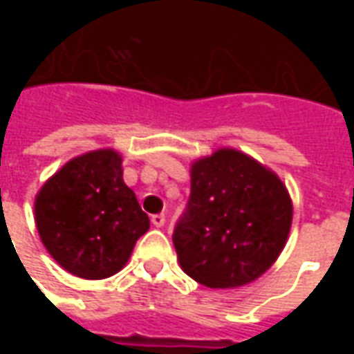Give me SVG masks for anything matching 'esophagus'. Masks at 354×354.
<instances>
[{
    "instance_id": "1",
    "label": "esophagus",
    "mask_w": 354,
    "mask_h": 354,
    "mask_svg": "<svg viewBox=\"0 0 354 354\" xmlns=\"http://www.w3.org/2000/svg\"><path fill=\"white\" fill-rule=\"evenodd\" d=\"M165 220H167V218H165V214L151 216V223H153L155 227H162V225H165Z\"/></svg>"
}]
</instances>
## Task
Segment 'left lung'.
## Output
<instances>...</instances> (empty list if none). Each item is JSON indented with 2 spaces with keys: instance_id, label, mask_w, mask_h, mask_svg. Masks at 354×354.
Masks as SVG:
<instances>
[{
  "instance_id": "1",
  "label": "left lung",
  "mask_w": 354,
  "mask_h": 354,
  "mask_svg": "<svg viewBox=\"0 0 354 354\" xmlns=\"http://www.w3.org/2000/svg\"><path fill=\"white\" fill-rule=\"evenodd\" d=\"M292 201L279 176L243 151L222 147L192 165V193L172 243L193 281L237 288L279 258Z\"/></svg>"
}]
</instances>
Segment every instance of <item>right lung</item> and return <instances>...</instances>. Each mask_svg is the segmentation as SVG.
I'll use <instances>...</instances> for the list:
<instances>
[{"label": "right lung", "instance_id": "add662e5", "mask_svg": "<svg viewBox=\"0 0 354 354\" xmlns=\"http://www.w3.org/2000/svg\"><path fill=\"white\" fill-rule=\"evenodd\" d=\"M121 155L96 149L68 161L35 197V225L68 273L106 279L121 271L149 218L123 182Z\"/></svg>", "mask_w": 354, "mask_h": 354}]
</instances>
